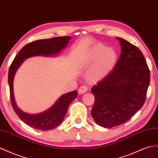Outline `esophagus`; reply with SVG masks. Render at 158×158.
<instances>
[{
  "label": "esophagus",
  "mask_w": 158,
  "mask_h": 158,
  "mask_svg": "<svg viewBox=\"0 0 158 158\" xmlns=\"http://www.w3.org/2000/svg\"><path fill=\"white\" fill-rule=\"evenodd\" d=\"M87 89H88V87L86 85H82L79 87L78 92L79 94H83L87 92Z\"/></svg>",
  "instance_id": "1"
}]
</instances>
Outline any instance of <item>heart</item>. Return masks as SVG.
<instances>
[{
    "mask_svg": "<svg viewBox=\"0 0 158 158\" xmlns=\"http://www.w3.org/2000/svg\"><path fill=\"white\" fill-rule=\"evenodd\" d=\"M116 58V52L114 49L98 44L88 51L84 60L88 64H94L90 75L91 78L96 79L103 77L111 71Z\"/></svg>",
    "mask_w": 158,
    "mask_h": 158,
    "instance_id": "heart-1",
    "label": "heart"
}]
</instances>
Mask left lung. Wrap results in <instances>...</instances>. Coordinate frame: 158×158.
Returning <instances> with one entry per match:
<instances>
[{"mask_svg": "<svg viewBox=\"0 0 158 158\" xmlns=\"http://www.w3.org/2000/svg\"><path fill=\"white\" fill-rule=\"evenodd\" d=\"M121 55L115 67L91 88L95 103L91 115L101 126L110 128L127 121L142 107L150 73L142 52L121 38Z\"/></svg>", "mask_w": 158, "mask_h": 158, "instance_id": "1", "label": "left lung"}]
</instances>
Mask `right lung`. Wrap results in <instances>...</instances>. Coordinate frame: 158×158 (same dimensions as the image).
Instances as JSON below:
<instances>
[{
	"label": "right lung",
	"instance_id": "1",
	"mask_svg": "<svg viewBox=\"0 0 158 158\" xmlns=\"http://www.w3.org/2000/svg\"><path fill=\"white\" fill-rule=\"evenodd\" d=\"M71 37L67 36L48 39L35 40L27 44L16 55L9 70V85L12 107L19 118L26 124L39 130H50L62 122L71 103L77 96V91H73L64 94L57 100L49 110L37 115H30L20 110L15 102L13 93V79L16 71L24 59L36 55L49 56L55 55L66 47Z\"/></svg>",
	"mask_w": 158,
	"mask_h": 158
}]
</instances>
